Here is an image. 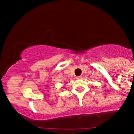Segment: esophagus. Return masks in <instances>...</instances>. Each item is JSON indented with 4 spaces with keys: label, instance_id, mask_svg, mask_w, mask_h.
Here are the masks:
<instances>
[{
    "label": "esophagus",
    "instance_id": "obj_1",
    "mask_svg": "<svg viewBox=\"0 0 134 134\" xmlns=\"http://www.w3.org/2000/svg\"><path fill=\"white\" fill-rule=\"evenodd\" d=\"M82 76H78V77H77V79H82Z\"/></svg>",
    "mask_w": 134,
    "mask_h": 134
}]
</instances>
